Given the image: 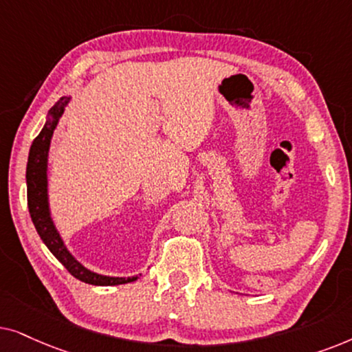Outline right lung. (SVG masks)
I'll return each mask as SVG.
<instances>
[{"label": "right lung", "instance_id": "add662e5", "mask_svg": "<svg viewBox=\"0 0 352 352\" xmlns=\"http://www.w3.org/2000/svg\"><path fill=\"white\" fill-rule=\"evenodd\" d=\"M70 96H63L48 112L45 127L41 129L38 137L34 140L30 146L29 161H27V204L36 232L46 248L53 252V256L69 270L70 275L78 278L80 282L98 287H111V285H124L135 282V277H107V275L96 274L83 267L75 257L70 254L67 246L64 245L58 228L51 219L50 199H48V151L54 129L58 125L60 116L64 114L65 106L69 104ZM142 275V274H140Z\"/></svg>", "mask_w": 352, "mask_h": 352}]
</instances>
